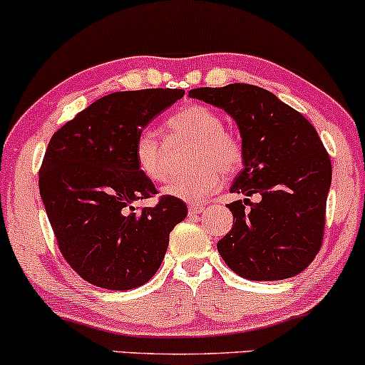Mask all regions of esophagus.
<instances>
[{"label": "esophagus", "instance_id": "esophagus-1", "mask_svg": "<svg viewBox=\"0 0 365 365\" xmlns=\"http://www.w3.org/2000/svg\"><path fill=\"white\" fill-rule=\"evenodd\" d=\"M190 215H196V214H202V212L205 210V207H202V205H190Z\"/></svg>", "mask_w": 365, "mask_h": 365}]
</instances>
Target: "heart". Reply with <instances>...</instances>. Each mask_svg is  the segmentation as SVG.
I'll use <instances>...</instances> for the list:
<instances>
[{
    "mask_svg": "<svg viewBox=\"0 0 365 365\" xmlns=\"http://www.w3.org/2000/svg\"><path fill=\"white\" fill-rule=\"evenodd\" d=\"M169 128L179 136L198 143L195 160L202 165L196 174L174 178L163 187V193L187 203H200L214 193L222 181V172L231 174L243 160V148L236 136L224 129V122L214 110L203 105H187L169 118ZM138 169L150 181L165 178V151L153 130L138 134L134 146Z\"/></svg>",
    "mask_w": 365,
    "mask_h": 365,
    "instance_id": "obj_1",
    "label": "heart"
}]
</instances>
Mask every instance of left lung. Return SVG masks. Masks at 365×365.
I'll list each match as a JSON object with an SVG mask.
<instances>
[{
    "label": "left lung",
    "mask_w": 365,
    "mask_h": 365,
    "mask_svg": "<svg viewBox=\"0 0 365 365\" xmlns=\"http://www.w3.org/2000/svg\"><path fill=\"white\" fill-rule=\"evenodd\" d=\"M191 98L222 108L241 134L243 170L229 203L232 227L217 243L220 257L250 281H279L309 267L322 243L331 187L329 155L307 118L276 94L252 84L191 89ZM257 192L259 204L249 202Z\"/></svg>",
    "instance_id": "1"
}]
</instances>
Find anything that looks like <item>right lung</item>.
I'll return each instance as SVG.
<instances>
[{"label":"right lung","instance_id":"right-lung-1","mask_svg":"<svg viewBox=\"0 0 365 365\" xmlns=\"http://www.w3.org/2000/svg\"><path fill=\"white\" fill-rule=\"evenodd\" d=\"M184 96L182 89L118 91L100 98L53 134L39 170V193L61 255L83 279L105 289H133L160 267L169 235L186 203L157 195L138 169V134Z\"/></svg>","mask_w":365,"mask_h":365}]
</instances>
